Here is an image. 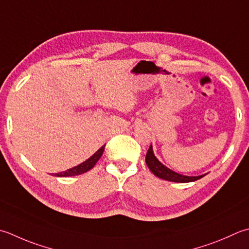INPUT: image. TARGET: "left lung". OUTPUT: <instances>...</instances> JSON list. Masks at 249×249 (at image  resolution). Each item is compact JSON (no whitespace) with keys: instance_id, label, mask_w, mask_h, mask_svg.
Masks as SVG:
<instances>
[{"instance_id":"8db88e82","label":"left lung","mask_w":249,"mask_h":249,"mask_svg":"<svg viewBox=\"0 0 249 249\" xmlns=\"http://www.w3.org/2000/svg\"><path fill=\"white\" fill-rule=\"evenodd\" d=\"M145 163H147L149 169L155 175V176L160 179L168 180V181H173V182H181V183L191 182L205 176V175H201V176H196V177H193V176L190 177V176H183V175L173 172V170H170L166 166H164V165L154 157L152 145H150L147 155H145Z\"/></svg>"}]
</instances>
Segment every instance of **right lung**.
Masks as SVG:
<instances>
[{
    "instance_id": "1",
    "label": "right lung",
    "mask_w": 249,
    "mask_h": 249,
    "mask_svg": "<svg viewBox=\"0 0 249 249\" xmlns=\"http://www.w3.org/2000/svg\"><path fill=\"white\" fill-rule=\"evenodd\" d=\"M105 145H102V147L97 151V152L91 155V157L86 160L85 162H83L82 164L77 165V166L75 167H72L70 169L66 170V172H61V173H58V174H55V176L57 177H70V176H76V175H81V174H84L86 172H89V170H90L92 167L95 166L96 163L98 162L99 159L102 157V154H104V151H105Z\"/></svg>"
}]
</instances>
